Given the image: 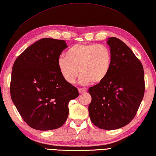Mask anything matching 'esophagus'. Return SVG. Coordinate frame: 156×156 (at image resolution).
I'll return each instance as SVG.
<instances>
[{
    "label": "esophagus",
    "mask_w": 156,
    "mask_h": 156,
    "mask_svg": "<svg viewBox=\"0 0 156 156\" xmlns=\"http://www.w3.org/2000/svg\"><path fill=\"white\" fill-rule=\"evenodd\" d=\"M78 91L80 93H84L87 92V89H78Z\"/></svg>",
    "instance_id": "34e87169"
}]
</instances>
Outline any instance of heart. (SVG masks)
I'll return each mask as SVG.
<instances>
[{
  "label": "heart",
  "instance_id": "1",
  "mask_svg": "<svg viewBox=\"0 0 156 156\" xmlns=\"http://www.w3.org/2000/svg\"><path fill=\"white\" fill-rule=\"evenodd\" d=\"M58 67L69 84L75 83L79 72L82 84H98L105 80L111 69L112 53L104 45L76 44L67 51L66 57L58 58Z\"/></svg>",
  "mask_w": 156,
  "mask_h": 156
}]
</instances>
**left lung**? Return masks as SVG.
Here are the masks:
<instances>
[{
    "instance_id": "1",
    "label": "left lung",
    "mask_w": 156,
    "mask_h": 156,
    "mask_svg": "<svg viewBox=\"0 0 156 156\" xmlns=\"http://www.w3.org/2000/svg\"><path fill=\"white\" fill-rule=\"evenodd\" d=\"M107 44L112 67L105 80L89 89L90 120L103 129H116L130 123L136 115L145 93V73L140 61L119 39Z\"/></svg>"
}]
</instances>
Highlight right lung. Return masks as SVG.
<instances>
[{
	"label": "right lung",
	"instance_id": "add662e5",
	"mask_svg": "<svg viewBox=\"0 0 156 156\" xmlns=\"http://www.w3.org/2000/svg\"><path fill=\"white\" fill-rule=\"evenodd\" d=\"M67 47L64 40L44 38L27 48L14 62L11 100L22 119L33 129L44 131L61 127L68 117L69 101L79 95L58 67L59 56Z\"/></svg>",
	"mask_w": 156,
	"mask_h": 156
}]
</instances>
